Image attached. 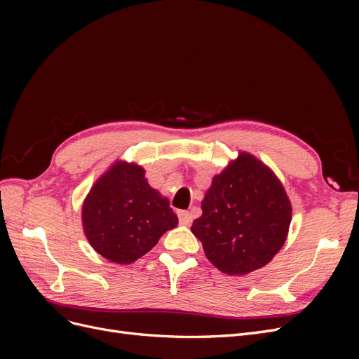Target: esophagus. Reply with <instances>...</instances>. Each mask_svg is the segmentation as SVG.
Wrapping results in <instances>:
<instances>
[{
	"label": "esophagus",
	"instance_id": "esophagus-1",
	"mask_svg": "<svg viewBox=\"0 0 359 359\" xmlns=\"http://www.w3.org/2000/svg\"><path fill=\"white\" fill-rule=\"evenodd\" d=\"M178 220L182 226H190L191 223V214L189 211H178Z\"/></svg>",
	"mask_w": 359,
	"mask_h": 359
}]
</instances>
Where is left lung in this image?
I'll return each mask as SVG.
<instances>
[{"instance_id": "left-lung-1", "label": "left lung", "mask_w": 359, "mask_h": 359, "mask_svg": "<svg viewBox=\"0 0 359 359\" xmlns=\"http://www.w3.org/2000/svg\"><path fill=\"white\" fill-rule=\"evenodd\" d=\"M290 220L283 184L265 163L241 151L212 178L191 232L217 269L244 276L273 260L286 241Z\"/></svg>"}]
</instances>
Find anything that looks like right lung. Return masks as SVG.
Returning <instances> with one entry per match:
<instances>
[{
	"label": "right lung",
	"instance_id": "1",
	"mask_svg": "<svg viewBox=\"0 0 359 359\" xmlns=\"http://www.w3.org/2000/svg\"><path fill=\"white\" fill-rule=\"evenodd\" d=\"M178 224L168 198L153 189L145 169L116 160L94 182L82 203V226L97 253L128 265L153 248Z\"/></svg>",
	"mask_w": 359,
	"mask_h": 359
}]
</instances>
